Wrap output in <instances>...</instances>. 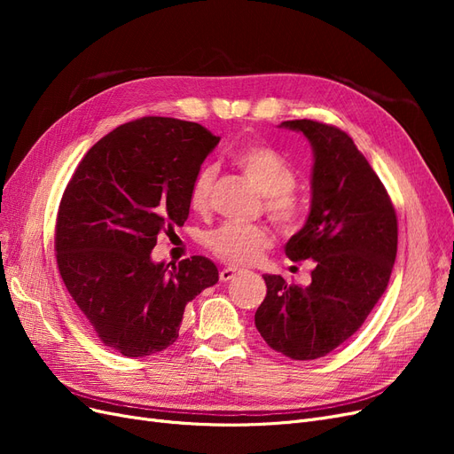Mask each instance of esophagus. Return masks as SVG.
Segmentation results:
<instances>
[{"mask_svg":"<svg viewBox=\"0 0 454 454\" xmlns=\"http://www.w3.org/2000/svg\"><path fill=\"white\" fill-rule=\"evenodd\" d=\"M237 272H239V269H235V267H225L222 272H219V280L229 282L237 277Z\"/></svg>","mask_w":454,"mask_h":454,"instance_id":"esophagus-1","label":"esophagus"}]
</instances>
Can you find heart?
<instances>
[{"instance_id":"b5f03b06","label":"heart","mask_w":454,"mask_h":454,"mask_svg":"<svg viewBox=\"0 0 454 454\" xmlns=\"http://www.w3.org/2000/svg\"><path fill=\"white\" fill-rule=\"evenodd\" d=\"M237 167L244 176L267 197L265 210L270 219L282 229H294L303 217V204L294 193L295 172L277 149L252 144L240 149L235 157ZM215 180V168L204 167L195 176L189 191V206L204 214L210 206V195ZM272 237L263 225L225 223L208 235L210 250L232 265H246L255 261L261 252L269 248Z\"/></svg>"}]
</instances>
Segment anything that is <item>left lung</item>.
<instances>
[{
  "label": "left lung",
  "instance_id": "obj_1",
  "mask_svg": "<svg viewBox=\"0 0 454 454\" xmlns=\"http://www.w3.org/2000/svg\"><path fill=\"white\" fill-rule=\"evenodd\" d=\"M303 132L314 164L310 212L287 240L292 261L312 259L309 286L265 274L255 327L292 360H316L352 337L387 290L397 252V219L387 189L352 138L325 122L284 121Z\"/></svg>",
  "mask_w": 454,
  "mask_h": 454
}]
</instances>
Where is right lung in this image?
<instances>
[{
  "label": "right lung",
  "mask_w": 454,
  "mask_h": 454,
  "mask_svg": "<svg viewBox=\"0 0 454 454\" xmlns=\"http://www.w3.org/2000/svg\"><path fill=\"white\" fill-rule=\"evenodd\" d=\"M217 144L197 122L144 117L96 142L64 191L60 277L96 335L122 356L168 348L185 305L219 278L208 257L172 269L151 259L160 232L185 223L191 185Z\"/></svg>",
  "instance_id": "add662e5"
}]
</instances>
